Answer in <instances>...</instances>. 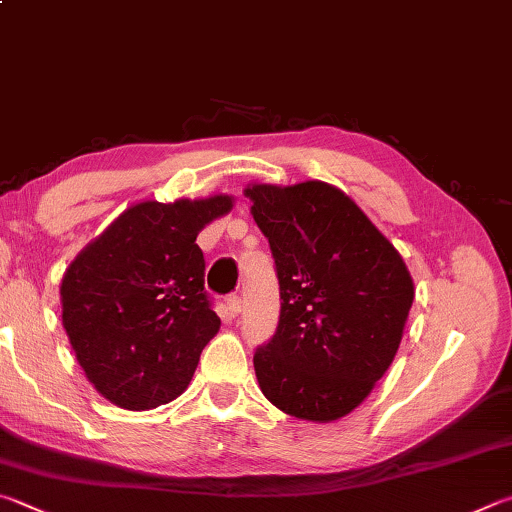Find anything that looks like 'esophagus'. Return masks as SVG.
I'll use <instances>...</instances> for the list:
<instances>
[{
  "mask_svg": "<svg viewBox=\"0 0 512 512\" xmlns=\"http://www.w3.org/2000/svg\"><path fill=\"white\" fill-rule=\"evenodd\" d=\"M226 306H228V311H230L232 318H235V315L241 313V297H239L237 293L228 295V297H226Z\"/></svg>",
  "mask_w": 512,
  "mask_h": 512,
  "instance_id": "1",
  "label": "esophagus"
}]
</instances>
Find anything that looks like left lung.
<instances>
[{
  "mask_svg": "<svg viewBox=\"0 0 512 512\" xmlns=\"http://www.w3.org/2000/svg\"><path fill=\"white\" fill-rule=\"evenodd\" d=\"M280 282V322L253 365L264 396L302 421L365 401L401 345L414 284L403 257L345 192L322 181L250 185Z\"/></svg>",
  "mask_w": 512,
  "mask_h": 512,
  "instance_id": "1",
  "label": "left lung"
}]
</instances>
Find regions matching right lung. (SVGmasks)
Wrapping results in <instances>:
<instances>
[{"label":"right lung","mask_w":512,"mask_h":512,"mask_svg":"<svg viewBox=\"0 0 512 512\" xmlns=\"http://www.w3.org/2000/svg\"><path fill=\"white\" fill-rule=\"evenodd\" d=\"M230 208L228 194L136 203L67 268L62 324L107 401L152 410L190 385L221 324L203 288L197 235Z\"/></svg>","instance_id":"1"}]
</instances>
